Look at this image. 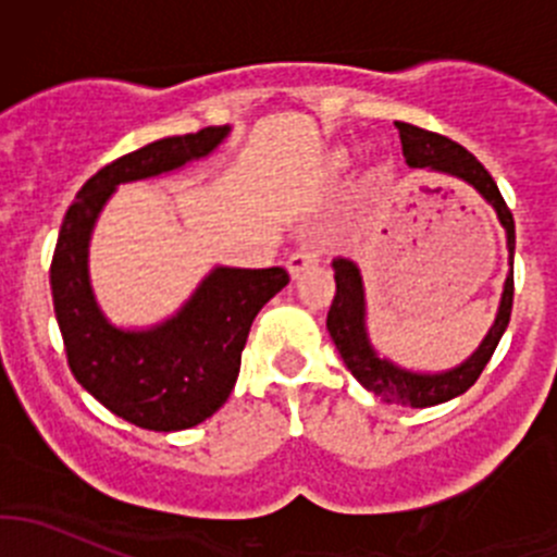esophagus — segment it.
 I'll return each instance as SVG.
<instances>
[{
    "label": "esophagus",
    "mask_w": 557,
    "mask_h": 557,
    "mask_svg": "<svg viewBox=\"0 0 557 557\" xmlns=\"http://www.w3.org/2000/svg\"><path fill=\"white\" fill-rule=\"evenodd\" d=\"M318 261H320V250H318V247H312V245L299 247V250H296L294 256L288 258L290 277H294V280L301 277V274L310 272L312 267H318Z\"/></svg>",
    "instance_id": "esophagus-1"
}]
</instances>
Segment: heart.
<instances>
[{
    "mask_svg": "<svg viewBox=\"0 0 557 557\" xmlns=\"http://www.w3.org/2000/svg\"><path fill=\"white\" fill-rule=\"evenodd\" d=\"M339 161H342V159H339V156H336V164H339Z\"/></svg>",
    "mask_w": 557,
    "mask_h": 557,
    "instance_id": "b5f03b06",
    "label": "heart"
}]
</instances>
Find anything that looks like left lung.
<instances>
[{"label": "left lung", "instance_id": "obj_1", "mask_svg": "<svg viewBox=\"0 0 557 557\" xmlns=\"http://www.w3.org/2000/svg\"><path fill=\"white\" fill-rule=\"evenodd\" d=\"M398 137H401L404 159L412 170H434L453 174V177L463 180V183L474 185L480 190L482 199L496 210L498 221H502L504 232H507V247H509V263L515 258V218L509 212L507 201H504L502 190H498L496 180L491 172L474 159L466 148H460L453 139L442 137V134L425 132V128L412 126V123L396 121ZM334 280H336V294L331 301L329 329L331 339H334L336 350H339L342 361L350 369L352 377L358 380L369 393L391 404H404V407H436L442 401L460 396L476 383L482 369L487 367L491 356L496 352L498 342H502L504 331L509 325V314H512V296H515V280L512 272L507 274L504 283L502 305H498L496 320H493L491 331L482 339V345L466 358L460 367L447 369L440 374H423L404 369L398 363L387 361L380 356L369 342L367 331V296H363V280L361 269L350 261V258H334Z\"/></svg>", "mask_w": 557, "mask_h": 557}]
</instances>
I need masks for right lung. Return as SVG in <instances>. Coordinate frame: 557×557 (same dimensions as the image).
<instances>
[{
    "instance_id": "add662e5",
    "label": "right lung",
    "mask_w": 557,
    "mask_h": 557,
    "mask_svg": "<svg viewBox=\"0 0 557 557\" xmlns=\"http://www.w3.org/2000/svg\"><path fill=\"white\" fill-rule=\"evenodd\" d=\"M228 126L164 137L107 164L77 190L50 263L53 310L75 380L117 418L148 431L194 429L226 404L258 310L288 285L283 267H215L177 314L150 329H117L88 280V243L121 183L159 177L210 156Z\"/></svg>"
}]
</instances>
